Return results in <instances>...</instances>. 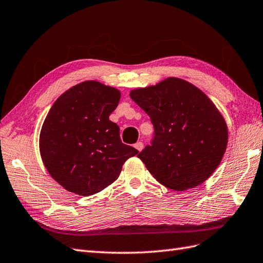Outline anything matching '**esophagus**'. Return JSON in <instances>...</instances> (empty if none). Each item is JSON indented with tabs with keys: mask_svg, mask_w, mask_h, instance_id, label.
Returning <instances> with one entry per match:
<instances>
[{
	"mask_svg": "<svg viewBox=\"0 0 263 263\" xmlns=\"http://www.w3.org/2000/svg\"><path fill=\"white\" fill-rule=\"evenodd\" d=\"M134 148H136L138 151H142V149H143V143H142V142H138V143L134 144Z\"/></svg>",
	"mask_w": 263,
	"mask_h": 263,
	"instance_id": "obj_1",
	"label": "esophagus"
}]
</instances>
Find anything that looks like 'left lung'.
<instances>
[{"mask_svg":"<svg viewBox=\"0 0 263 263\" xmlns=\"http://www.w3.org/2000/svg\"><path fill=\"white\" fill-rule=\"evenodd\" d=\"M130 97L155 126L154 142L138 155L154 178L179 192L209 179L229 140L227 122L209 96L185 79L168 77L132 89Z\"/></svg>","mask_w":263,"mask_h":263,"instance_id":"8db88e82","label":"left lung"}]
</instances>
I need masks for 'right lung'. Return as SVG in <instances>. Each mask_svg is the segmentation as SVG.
I'll use <instances>...</instances> for the list:
<instances>
[{"label": "right lung", "mask_w": 263, "mask_h": 263, "mask_svg": "<svg viewBox=\"0 0 263 263\" xmlns=\"http://www.w3.org/2000/svg\"><path fill=\"white\" fill-rule=\"evenodd\" d=\"M121 91L97 81L67 89L41 126L39 150L49 175L66 191L90 196L118 179L123 163L139 154L122 143L109 121Z\"/></svg>", "instance_id": "right-lung-1"}]
</instances>
